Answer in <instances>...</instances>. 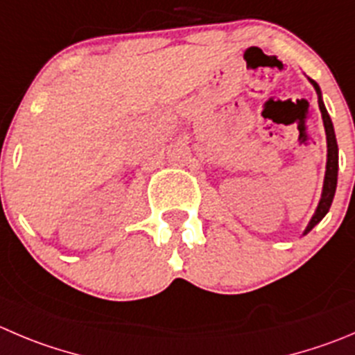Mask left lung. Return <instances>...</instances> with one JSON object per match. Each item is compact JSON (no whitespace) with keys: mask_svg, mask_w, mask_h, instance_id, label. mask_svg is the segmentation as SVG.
<instances>
[{"mask_svg":"<svg viewBox=\"0 0 355 355\" xmlns=\"http://www.w3.org/2000/svg\"><path fill=\"white\" fill-rule=\"evenodd\" d=\"M309 82L312 83L313 89L317 92V99H319V110L322 114V123L324 130H326V143H327V160H326V174H324V184H322V193H320V200L317 204L315 212H313L312 219L306 225L303 235L309 234L317 223H320V219L327 214L329 207L333 204V198H335L336 191V181H338V143H336L335 129H333V121L329 118L326 106H324L322 101V92H320V87L313 82L312 78H309Z\"/></svg>","mask_w":355,"mask_h":355,"instance_id":"left-lung-1","label":"left lung"}]
</instances>
